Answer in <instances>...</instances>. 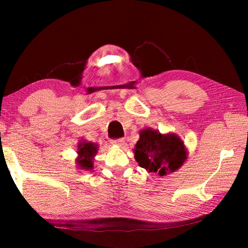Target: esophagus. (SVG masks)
Here are the masks:
<instances>
[{
    "label": "esophagus",
    "instance_id": "34e87169",
    "mask_svg": "<svg viewBox=\"0 0 248 248\" xmlns=\"http://www.w3.org/2000/svg\"><path fill=\"white\" fill-rule=\"evenodd\" d=\"M124 139H118V140H112V144L113 145H116V146H119V147H121V146H124Z\"/></svg>",
    "mask_w": 248,
    "mask_h": 248
}]
</instances>
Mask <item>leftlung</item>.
<instances>
[{"label":"left lung","instance_id":"left-lung-1","mask_svg":"<svg viewBox=\"0 0 248 248\" xmlns=\"http://www.w3.org/2000/svg\"><path fill=\"white\" fill-rule=\"evenodd\" d=\"M134 148V157L148 172L165 176L179 170L187 159L183 141L173 133L161 134L155 130L144 129Z\"/></svg>","mask_w":248,"mask_h":248}]
</instances>
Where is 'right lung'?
I'll return each instance as SVG.
<instances>
[{
  "instance_id": "1",
  "label": "right lung",
  "mask_w": 248,
  "mask_h": 248,
  "mask_svg": "<svg viewBox=\"0 0 248 248\" xmlns=\"http://www.w3.org/2000/svg\"><path fill=\"white\" fill-rule=\"evenodd\" d=\"M98 151V146L93 143H87V141H80L78 145V155L77 159L78 166L82 170H91L93 168V160Z\"/></svg>"
}]
</instances>
